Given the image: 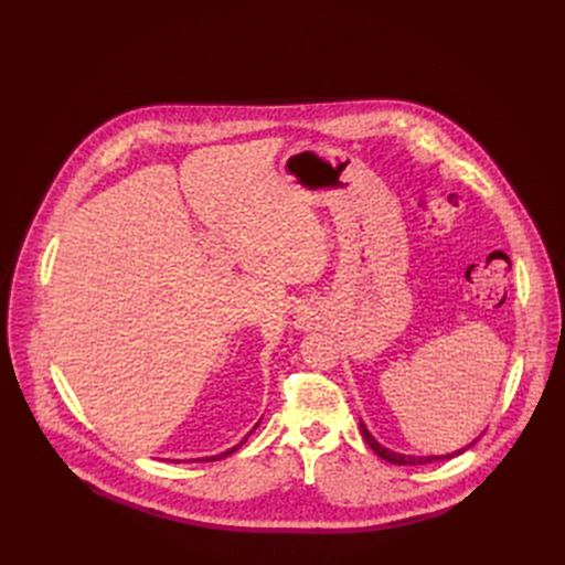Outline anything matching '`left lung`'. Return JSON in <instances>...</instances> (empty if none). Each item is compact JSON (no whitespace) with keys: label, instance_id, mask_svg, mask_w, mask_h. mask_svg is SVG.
Masks as SVG:
<instances>
[{"label":"left lung","instance_id":"8db88e82","mask_svg":"<svg viewBox=\"0 0 565 565\" xmlns=\"http://www.w3.org/2000/svg\"><path fill=\"white\" fill-rule=\"evenodd\" d=\"M360 430H362V435H364L369 447H371L382 460H387V462H392V465H428V462H437V460H449V458H456V456L465 454L469 447H473V444L479 441V439H473L471 444H467L465 449H458V451L447 454V456H405V454H396V451H392V449H387V447H382V444L369 433V428L364 426V422H360Z\"/></svg>","mask_w":565,"mask_h":565}]
</instances>
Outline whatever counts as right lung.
<instances>
[{"label": "right lung", "mask_w": 565, "mask_h": 565, "mask_svg": "<svg viewBox=\"0 0 565 565\" xmlns=\"http://www.w3.org/2000/svg\"><path fill=\"white\" fill-rule=\"evenodd\" d=\"M256 426H258V424H256ZM256 426H254V428H256ZM254 428H252V430H249V435H252V433H254ZM249 435H247V437H249ZM247 437H245V439H243V441H241V444H235V447H233V449H228V451H224V454H220V456H211V458H203V460H220V458H226V456H228V454H233V451H237V449H241V447H243V444H245V441H247Z\"/></svg>", "instance_id": "add662e5"}]
</instances>
